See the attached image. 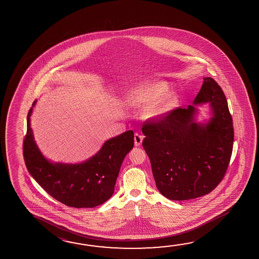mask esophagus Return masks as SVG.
I'll return each instance as SVG.
<instances>
[{"instance_id":"1","label":"esophagus","mask_w":259,"mask_h":259,"mask_svg":"<svg viewBox=\"0 0 259 259\" xmlns=\"http://www.w3.org/2000/svg\"><path fill=\"white\" fill-rule=\"evenodd\" d=\"M142 143H143V136L139 135V134H136L135 135V145L140 146Z\"/></svg>"}]
</instances>
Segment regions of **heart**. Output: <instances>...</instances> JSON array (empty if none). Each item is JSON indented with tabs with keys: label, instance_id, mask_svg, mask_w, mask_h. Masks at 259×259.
I'll list each match as a JSON object with an SVG mask.
<instances>
[{
	"label": "heart",
	"instance_id": "obj_1",
	"mask_svg": "<svg viewBox=\"0 0 259 259\" xmlns=\"http://www.w3.org/2000/svg\"><path fill=\"white\" fill-rule=\"evenodd\" d=\"M169 87L162 82H149L132 88L124 96L128 107H144L143 115L146 119L157 120L165 116L177 104V96L166 93Z\"/></svg>",
	"mask_w": 259,
	"mask_h": 259
}]
</instances>
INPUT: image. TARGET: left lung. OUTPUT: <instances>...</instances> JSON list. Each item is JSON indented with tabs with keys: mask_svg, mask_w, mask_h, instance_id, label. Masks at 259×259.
<instances>
[{
	"mask_svg": "<svg viewBox=\"0 0 259 259\" xmlns=\"http://www.w3.org/2000/svg\"><path fill=\"white\" fill-rule=\"evenodd\" d=\"M206 103L209 117L199 121L198 106ZM142 132L157 189L167 199L202 197L224 177L233 148V122L224 93L211 77H203L192 105L144 123Z\"/></svg>",
	"mask_w": 259,
	"mask_h": 259,
	"instance_id": "obj_1",
	"label": "left lung"
}]
</instances>
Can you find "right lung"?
Returning <instances> with one entry per match:
<instances>
[{"mask_svg":"<svg viewBox=\"0 0 259 259\" xmlns=\"http://www.w3.org/2000/svg\"><path fill=\"white\" fill-rule=\"evenodd\" d=\"M23 144L26 167L35 181L61 203L74 208H94L110 199L124 157L134 147V132L129 130L105 142L95 155L76 163L48 159L35 142L30 116Z\"/></svg>","mask_w":259,"mask_h":259,"instance_id":"right-lung-1","label":"right lung"}]
</instances>
